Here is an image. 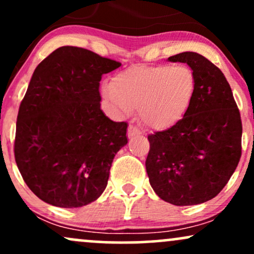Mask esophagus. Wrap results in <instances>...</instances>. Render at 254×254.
<instances>
[{
  "label": "esophagus",
  "instance_id": "1",
  "mask_svg": "<svg viewBox=\"0 0 254 254\" xmlns=\"http://www.w3.org/2000/svg\"><path fill=\"white\" fill-rule=\"evenodd\" d=\"M137 135H139V130L137 129L135 125H129V129H127V137L129 138H132Z\"/></svg>",
  "mask_w": 254,
  "mask_h": 254
}]
</instances>
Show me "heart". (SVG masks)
Masks as SVG:
<instances>
[{
    "instance_id": "obj_1",
    "label": "heart",
    "mask_w": 254,
    "mask_h": 254,
    "mask_svg": "<svg viewBox=\"0 0 254 254\" xmlns=\"http://www.w3.org/2000/svg\"><path fill=\"white\" fill-rule=\"evenodd\" d=\"M194 89V72L185 64L136 65L101 87L116 112L127 116L138 109L142 122L156 130L173 127L184 117Z\"/></svg>"
}]
</instances>
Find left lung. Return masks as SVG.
I'll return each mask as SVG.
<instances>
[{
  "label": "left lung",
  "instance_id": "8db88e82",
  "mask_svg": "<svg viewBox=\"0 0 254 254\" xmlns=\"http://www.w3.org/2000/svg\"><path fill=\"white\" fill-rule=\"evenodd\" d=\"M170 62L193 70L196 89L184 117L170 129L148 136L145 160L155 193L173 205H196L220 193L241 157L240 112L223 72L196 52Z\"/></svg>",
  "mask_w": 254,
  "mask_h": 254
}]
</instances>
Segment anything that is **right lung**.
<instances>
[{
	"instance_id": "obj_1",
	"label": "right lung",
	"mask_w": 254,
	"mask_h": 254,
	"mask_svg": "<svg viewBox=\"0 0 254 254\" xmlns=\"http://www.w3.org/2000/svg\"><path fill=\"white\" fill-rule=\"evenodd\" d=\"M121 65L76 46L38 64L19 107L14 155L26 185L45 203L80 208L106 189L127 123L104 115L99 86Z\"/></svg>"
}]
</instances>
